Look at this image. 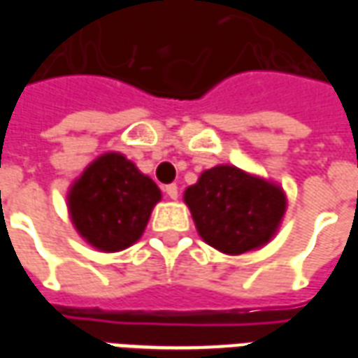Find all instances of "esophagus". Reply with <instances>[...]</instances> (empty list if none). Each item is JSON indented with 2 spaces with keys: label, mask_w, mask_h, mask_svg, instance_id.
Here are the masks:
<instances>
[{
  "label": "esophagus",
  "mask_w": 358,
  "mask_h": 358,
  "mask_svg": "<svg viewBox=\"0 0 358 358\" xmlns=\"http://www.w3.org/2000/svg\"><path fill=\"white\" fill-rule=\"evenodd\" d=\"M164 192H166V195L171 197V199H178V186L176 184H171V186L164 187Z\"/></svg>",
  "instance_id": "1"
}]
</instances>
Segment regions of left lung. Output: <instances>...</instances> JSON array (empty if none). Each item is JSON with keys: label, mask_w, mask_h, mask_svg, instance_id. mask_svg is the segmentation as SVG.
Returning <instances> with one entry per match:
<instances>
[{"label": "left lung", "mask_w": 358, "mask_h": 358, "mask_svg": "<svg viewBox=\"0 0 358 358\" xmlns=\"http://www.w3.org/2000/svg\"><path fill=\"white\" fill-rule=\"evenodd\" d=\"M184 203L205 243L226 255H243L266 245L284 220V187L241 171L217 164L186 187Z\"/></svg>", "instance_id": "left-lung-1"}]
</instances>
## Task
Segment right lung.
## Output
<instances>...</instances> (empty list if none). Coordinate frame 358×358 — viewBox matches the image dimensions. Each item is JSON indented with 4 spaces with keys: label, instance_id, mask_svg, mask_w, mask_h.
I'll use <instances>...</instances> for the list:
<instances>
[{
    "label": "right lung",
    "instance_id": "obj_1",
    "mask_svg": "<svg viewBox=\"0 0 358 358\" xmlns=\"http://www.w3.org/2000/svg\"><path fill=\"white\" fill-rule=\"evenodd\" d=\"M153 180L122 153L107 151L74 180L66 207L80 238L103 253H117L140 240L161 201Z\"/></svg>",
    "mask_w": 358,
    "mask_h": 358
}]
</instances>
